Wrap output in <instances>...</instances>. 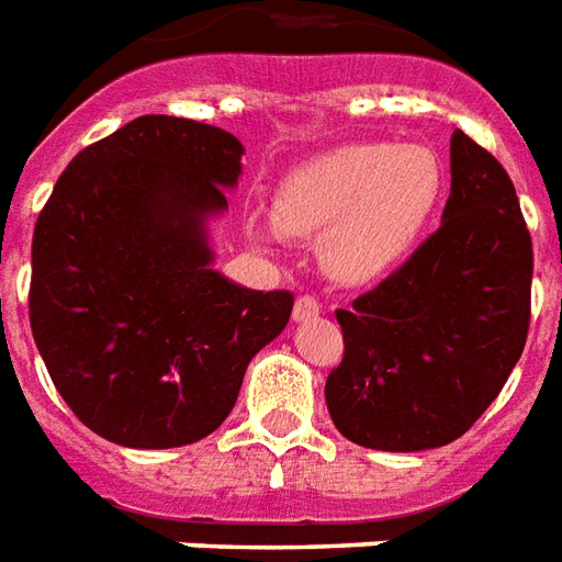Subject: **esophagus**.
<instances>
[{
    "mask_svg": "<svg viewBox=\"0 0 562 562\" xmlns=\"http://www.w3.org/2000/svg\"><path fill=\"white\" fill-rule=\"evenodd\" d=\"M317 314H321V302L314 296H300L293 305V321H312Z\"/></svg>",
    "mask_w": 562,
    "mask_h": 562,
    "instance_id": "1",
    "label": "esophagus"
}]
</instances>
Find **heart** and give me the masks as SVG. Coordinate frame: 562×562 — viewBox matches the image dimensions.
I'll use <instances>...</instances> for the list:
<instances>
[{"label":"heart","instance_id":"heart-1","mask_svg":"<svg viewBox=\"0 0 562 562\" xmlns=\"http://www.w3.org/2000/svg\"><path fill=\"white\" fill-rule=\"evenodd\" d=\"M441 193L445 169L427 145L351 142L293 166L274 190V226L257 236L274 245L281 233H321L329 278L372 284L417 248Z\"/></svg>","mask_w":562,"mask_h":562}]
</instances>
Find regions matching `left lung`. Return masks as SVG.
<instances>
[{
	"label": "left lung",
	"instance_id": "8db88e82",
	"mask_svg": "<svg viewBox=\"0 0 562 562\" xmlns=\"http://www.w3.org/2000/svg\"><path fill=\"white\" fill-rule=\"evenodd\" d=\"M532 241L493 154L451 135L441 226L375 290L338 308L345 357L326 408L353 445L429 451L460 439L524 353Z\"/></svg>",
	"mask_w": 562,
	"mask_h": 562
}]
</instances>
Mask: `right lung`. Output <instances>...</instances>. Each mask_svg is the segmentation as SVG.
I'll return each mask as SVG.
<instances>
[{"mask_svg": "<svg viewBox=\"0 0 562 562\" xmlns=\"http://www.w3.org/2000/svg\"><path fill=\"white\" fill-rule=\"evenodd\" d=\"M245 147L209 123L145 114L59 175L33 236L30 324L59 396L102 439L160 451L233 412L254 353L284 333L288 290L221 274L209 224Z\"/></svg>", "mask_w": 562, "mask_h": 562, "instance_id": "right-lung-1", "label": "right lung"}]
</instances>
